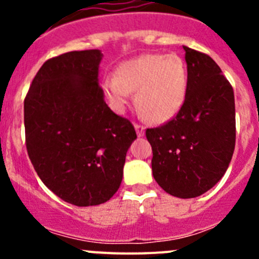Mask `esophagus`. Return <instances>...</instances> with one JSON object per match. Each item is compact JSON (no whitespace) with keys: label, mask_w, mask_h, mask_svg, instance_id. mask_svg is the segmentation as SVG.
Wrapping results in <instances>:
<instances>
[{"label":"esophagus","mask_w":259,"mask_h":259,"mask_svg":"<svg viewBox=\"0 0 259 259\" xmlns=\"http://www.w3.org/2000/svg\"><path fill=\"white\" fill-rule=\"evenodd\" d=\"M135 130H136V134L139 137H143L145 134V128L140 124H135Z\"/></svg>","instance_id":"1"}]
</instances>
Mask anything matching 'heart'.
<instances>
[{"instance_id": "b5f03b06", "label": "heart", "mask_w": 259, "mask_h": 259, "mask_svg": "<svg viewBox=\"0 0 259 259\" xmlns=\"http://www.w3.org/2000/svg\"><path fill=\"white\" fill-rule=\"evenodd\" d=\"M102 88L110 106L123 113L134 98L141 113L152 123L175 118L187 98L188 71L175 54H144L120 63L118 74L107 75Z\"/></svg>"}]
</instances>
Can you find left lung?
Returning a JSON list of instances; mask_svg holds the SVG:
<instances>
[{
  "mask_svg": "<svg viewBox=\"0 0 259 259\" xmlns=\"http://www.w3.org/2000/svg\"><path fill=\"white\" fill-rule=\"evenodd\" d=\"M188 92L178 115L146 130L152 170L164 192L179 198L198 197L223 178L235 150V96L214 59L183 47Z\"/></svg>",
  "mask_w": 259,
  "mask_h": 259,
  "instance_id": "8db88e82",
  "label": "left lung"
}]
</instances>
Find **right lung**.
<instances>
[{"label":"right lung","instance_id":"add662e5","mask_svg":"<svg viewBox=\"0 0 259 259\" xmlns=\"http://www.w3.org/2000/svg\"><path fill=\"white\" fill-rule=\"evenodd\" d=\"M102 57L91 49L49 59L24 100L29 159L48 188L75 206L113 197L137 137L131 122L105 102L98 84Z\"/></svg>","mask_w":259,"mask_h":259}]
</instances>
